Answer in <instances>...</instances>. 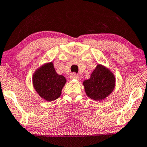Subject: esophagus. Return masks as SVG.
<instances>
[{"label":"esophagus","instance_id":"1","mask_svg":"<svg viewBox=\"0 0 147 147\" xmlns=\"http://www.w3.org/2000/svg\"><path fill=\"white\" fill-rule=\"evenodd\" d=\"M70 79H79V75H77V73H75V72H73V73H72L71 75L70 76Z\"/></svg>","mask_w":147,"mask_h":147}]
</instances>
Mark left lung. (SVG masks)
Here are the masks:
<instances>
[{"mask_svg": "<svg viewBox=\"0 0 147 147\" xmlns=\"http://www.w3.org/2000/svg\"><path fill=\"white\" fill-rule=\"evenodd\" d=\"M115 77L107 68L98 64L93 71L90 79L83 82L87 96L95 100L107 97L115 87Z\"/></svg>", "mask_w": 147, "mask_h": 147, "instance_id": "8db88e82", "label": "left lung"}]
</instances>
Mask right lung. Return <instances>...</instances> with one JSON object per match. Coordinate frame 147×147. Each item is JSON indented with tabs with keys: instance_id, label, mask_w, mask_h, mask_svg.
Wrapping results in <instances>:
<instances>
[{
	"instance_id": "right-lung-1",
	"label": "right lung",
	"mask_w": 147,
	"mask_h": 147,
	"mask_svg": "<svg viewBox=\"0 0 147 147\" xmlns=\"http://www.w3.org/2000/svg\"><path fill=\"white\" fill-rule=\"evenodd\" d=\"M66 82L62 75H57L53 63L40 68L33 76V85L40 97L47 101H53L60 97Z\"/></svg>"
}]
</instances>
